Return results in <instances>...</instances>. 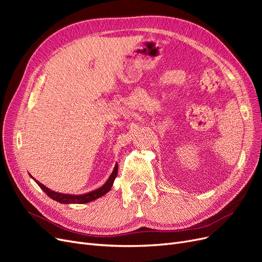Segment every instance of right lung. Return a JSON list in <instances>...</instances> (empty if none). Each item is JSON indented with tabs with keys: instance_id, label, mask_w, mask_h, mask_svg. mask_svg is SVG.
<instances>
[{
	"instance_id": "right-lung-1",
	"label": "right lung",
	"mask_w": 262,
	"mask_h": 262,
	"mask_svg": "<svg viewBox=\"0 0 262 262\" xmlns=\"http://www.w3.org/2000/svg\"><path fill=\"white\" fill-rule=\"evenodd\" d=\"M117 173H118V165L115 166L112 175L109 176L108 180L100 188H98L96 190H93V191H91V192H87V193H84V194H77V195L55 192V191H53V190H50L48 187H46L45 185H42L41 182H39L38 180H36L35 178H34V180L37 182V185L43 190L45 193L48 194V196L51 198L52 200L57 201L59 203H63V204H71V203L82 204V203H89L91 201L98 199V198H100L102 195H105L109 191V190L112 189L114 181L117 177Z\"/></svg>"
}]
</instances>
